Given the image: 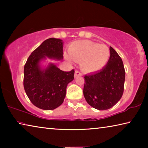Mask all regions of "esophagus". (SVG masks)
Segmentation results:
<instances>
[{"mask_svg":"<svg viewBox=\"0 0 148 148\" xmlns=\"http://www.w3.org/2000/svg\"><path fill=\"white\" fill-rule=\"evenodd\" d=\"M82 74L81 72H79L78 71H75V74H74V76L75 77H77V76H82Z\"/></svg>","mask_w":148,"mask_h":148,"instance_id":"1","label":"esophagus"}]
</instances>
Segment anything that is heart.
I'll use <instances>...</instances> for the list:
<instances>
[{
  "mask_svg": "<svg viewBox=\"0 0 148 148\" xmlns=\"http://www.w3.org/2000/svg\"><path fill=\"white\" fill-rule=\"evenodd\" d=\"M70 57L74 61H81V67L87 73L97 72L106 66L110 57L106 45L89 40L74 42L69 48Z\"/></svg>",
  "mask_w": 148,
  "mask_h": 148,
  "instance_id": "heart-1",
  "label": "heart"
}]
</instances>
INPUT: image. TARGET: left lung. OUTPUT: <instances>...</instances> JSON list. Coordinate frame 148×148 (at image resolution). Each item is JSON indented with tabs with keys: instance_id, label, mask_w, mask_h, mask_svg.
<instances>
[{
	"instance_id": "left-lung-1",
	"label": "left lung",
	"mask_w": 148,
	"mask_h": 148,
	"mask_svg": "<svg viewBox=\"0 0 148 148\" xmlns=\"http://www.w3.org/2000/svg\"><path fill=\"white\" fill-rule=\"evenodd\" d=\"M110 57L106 66L99 72L86 75L84 95L90 106L105 110L121 99L124 91L125 71L121 57L110 47Z\"/></svg>"
}]
</instances>
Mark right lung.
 Returning <instances> with one entry per match:
<instances>
[{"label": "right lung", "mask_w": 148, "mask_h": 148, "mask_svg": "<svg viewBox=\"0 0 148 148\" xmlns=\"http://www.w3.org/2000/svg\"><path fill=\"white\" fill-rule=\"evenodd\" d=\"M62 46L61 39H47L32 52L25 64V91L32 103L42 110H54L61 106L65 98L67 85L74 79V69L64 72L53 64L45 69L40 66V62L46 57L62 59Z\"/></svg>", "instance_id": "right-lung-1"}]
</instances>
